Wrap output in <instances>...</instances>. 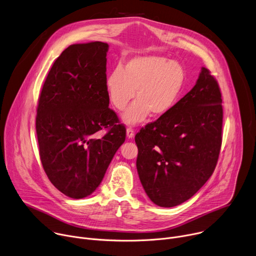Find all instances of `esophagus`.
I'll list each match as a JSON object with an SVG mask.
<instances>
[{
	"label": "esophagus",
	"mask_w": 256,
	"mask_h": 256,
	"mask_svg": "<svg viewBox=\"0 0 256 256\" xmlns=\"http://www.w3.org/2000/svg\"><path fill=\"white\" fill-rule=\"evenodd\" d=\"M134 130H132V128H126V136H128V138H134Z\"/></svg>",
	"instance_id": "1"
}]
</instances>
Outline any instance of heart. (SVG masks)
Here are the masks:
<instances>
[{"label":"heart","mask_w":256,"mask_h":256,"mask_svg":"<svg viewBox=\"0 0 256 256\" xmlns=\"http://www.w3.org/2000/svg\"><path fill=\"white\" fill-rule=\"evenodd\" d=\"M186 82V72L179 62L158 56H136L109 72L105 87L116 110H124L134 99L122 118L134 126L151 114L159 118L176 104Z\"/></svg>","instance_id":"b5f03b06"}]
</instances>
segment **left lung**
I'll return each mask as SVG.
<instances>
[{
	"mask_svg": "<svg viewBox=\"0 0 256 256\" xmlns=\"http://www.w3.org/2000/svg\"><path fill=\"white\" fill-rule=\"evenodd\" d=\"M222 126L220 88L210 70L202 68L194 88L134 136L138 174L155 204L178 206L206 184L220 154Z\"/></svg>",
	"mask_w": 256,
	"mask_h": 256,
	"instance_id": "obj_1",
	"label": "left lung"
}]
</instances>
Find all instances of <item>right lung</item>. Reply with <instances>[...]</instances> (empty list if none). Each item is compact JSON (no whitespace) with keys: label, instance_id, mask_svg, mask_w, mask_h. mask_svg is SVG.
<instances>
[{"label":"right lung","instance_id":"obj_1","mask_svg":"<svg viewBox=\"0 0 256 256\" xmlns=\"http://www.w3.org/2000/svg\"><path fill=\"white\" fill-rule=\"evenodd\" d=\"M108 44H72L54 62L44 84L36 116L40 156L52 184L70 198L96 190L126 128L109 108L105 87ZM108 132L100 139L94 134Z\"/></svg>","mask_w":256,"mask_h":256}]
</instances>
